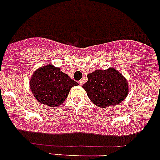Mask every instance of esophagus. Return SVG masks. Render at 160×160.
Masks as SVG:
<instances>
[{
  "label": "esophagus",
  "mask_w": 160,
  "mask_h": 160,
  "mask_svg": "<svg viewBox=\"0 0 160 160\" xmlns=\"http://www.w3.org/2000/svg\"><path fill=\"white\" fill-rule=\"evenodd\" d=\"M79 84H80V86H81V85H83V84H84V80H80V81H79Z\"/></svg>",
  "instance_id": "obj_1"
}]
</instances>
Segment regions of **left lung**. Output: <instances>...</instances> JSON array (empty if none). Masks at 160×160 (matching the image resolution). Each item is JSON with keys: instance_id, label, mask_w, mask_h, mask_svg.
Masks as SVG:
<instances>
[{"instance_id": "left-lung-1", "label": "left lung", "mask_w": 160, "mask_h": 160, "mask_svg": "<svg viewBox=\"0 0 160 160\" xmlns=\"http://www.w3.org/2000/svg\"><path fill=\"white\" fill-rule=\"evenodd\" d=\"M87 77L88 81L83 88L92 102L102 108L118 105L128 95L127 80L114 68L96 70Z\"/></svg>"}]
</instances>
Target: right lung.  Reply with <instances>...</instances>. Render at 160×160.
Masks as SVG:
<instances>
[{"label": "right lung", "mask_w": 160, "mask_h": 160, "mask_svg": "<svg viewBox=\"0 0 160 160\" xmlns=\"http://www.w3.org/2000/svg\"><path fill=\"white\" fill-rule=\"evenodd\" d=\"M78 83L52 65L39 68L30 80L35 98L41 104L56 107L64 102L71 88Z\"/></svg>", "instance_id": "1"}]
</instances>
